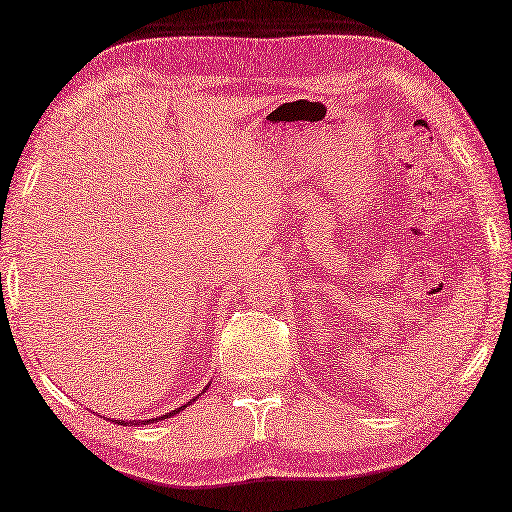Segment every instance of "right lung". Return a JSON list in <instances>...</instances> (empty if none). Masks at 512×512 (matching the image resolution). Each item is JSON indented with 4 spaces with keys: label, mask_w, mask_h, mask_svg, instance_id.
Segmentation results:
<instances>
[{
    "label": "right lung",
    "mask_w": 512,
    "mask_h": 512,
    "mask_svg": "<svg viewBox=\"0 0 512 512\" xmlns=\"http://www.w3.org/2000/svg\"><path fill=\"white\" fill-rule=\"evenodd\" d=\"M204 389H209V385H206ZM202 394H204V391H202ZM193 400H195V398H193ZM184 407H187V405H182V407H178V409H173V411L165 413V416H160V418H151V420H129V422H125V420H118V422L125 424V427H127V424H149V422H154V420H162V418H171V416H176V413H180ZM112 422H116V420H112Z\"/></svg>",
    "instance_id": "add662e5"
}]
</instances>
